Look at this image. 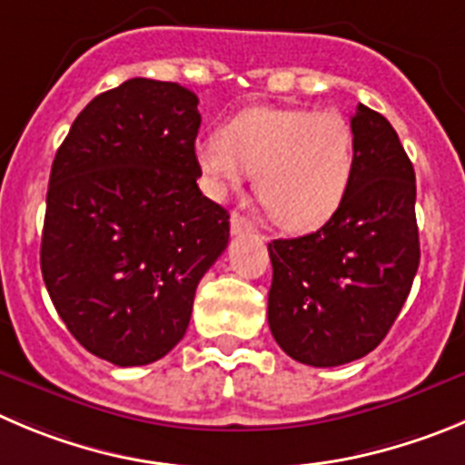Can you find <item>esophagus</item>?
I'll return each instance as SVG.
<instances>
[{
    "mask_svg": "<svg viewBox=\"0 0 465 465\" xmlns=\"http://www.w3.org/2000/svg\"><path fill=\"white\" fill-rule=\"evenodd\" d=\"M229 227H232L233 236H241V233H252L254 227L247 218H242L241 213H232V220H229Z\"/></svg>",
    "mask_w": 465,
    "mask_h": 465,
    "instance_id": "1",
    "label": "esophagus"
}]
</instances>
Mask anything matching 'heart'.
Masks as SVG:
<instances>
[{"label": "heart", "mask_w": 465, "mask_h": 465, "mask_svg": "<svg viewBox=\"0 0 465 465\" xmlns=\"http://www.w3.org/2000/svg\"><path fill=\"white\" fill-rule=\"evenodd\" d=\"M197 160L224 193L254 173V193L272 223L307 232L331 218L355 169V134L337 110L250 107L199 144Z\"/></svg>", "instance_id": "obj_1"}]
</instances>
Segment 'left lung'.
<instances>
[{"instance_id":"1","label":"left lung","mask_w":465,"mask_h":465,"mask_svg":"<svg viewBox=\"0 0 465 465\" xmlns=\"http://www.w3.org/2000/svg\"><path fill=\"white\" fill-rule=\"evenodd\" d=\"M355 169L314 233L268 242V325L286 355L312 367L353 362L383 341L420 266L415 172L379 112L351 116Z\"/></svg>"}]
</instances>
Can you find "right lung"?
Masks as SVG:
<instances>
[{
	"label": "right lung",
	"mask_w": 465,
	"mask_h": 465,
	"mask_svg": "<svg viewBox=\"0 0 465 465\" xmlns=\"http://www.w3.org/2000/svg\"><path fill=\"white\" fill-rule=\"evenodd\" d=\"M197 105L176 82L133 77L77 114L52 163L43 280L71 335L116 367L183 340L229 242V213L197 185Z\"/></svg>",
	"instance_id": "obj_1"
}]
</instances>
